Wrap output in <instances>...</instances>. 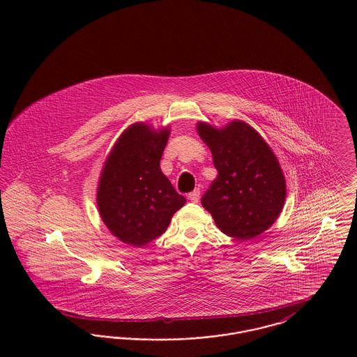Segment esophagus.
I'll use <instances>...</instances> for the list:
<instances>
[{
  "label": "esophagus",
  "instance_id": "34e87169",
  "mask_svg": "<svg viewBox=\"0 0 357 357\" xmlns=\"http://www.w3.org/2000/svg\"><path fill=\"white\" fill-rule=\"evenodd\" d=\"M199 198H201V191H199V190H194L192 192L188 194V199H190L191 202L198 204V202H199Z\"/></svg>",
  "mask_w": 357,
  "mask_h": 357
}]
</instances>
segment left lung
Returning a JSON list of instances; mask_svg holds the SVG:
<instances>
[{
    "label": "left lung",
    "instance_id": "left-lung-1",
    "mask_svg": "<svg viewBox=\"0 0 357 357\" xmlns=\"http://www.w3.org/2000/svg\"><path fill=\"white\" fill-rule=\"evenodd\" d=\"M197 129L218 172L202 206L225 235L253 239L276 221L286 199V181L275 153L242 121L222 129L199 122Z\"/></svg>",
    "mask_w": 357,
    "mask_h": 357
}]
</instances>
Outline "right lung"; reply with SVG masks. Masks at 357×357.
Listing matches in <instances>:
<instances>
[{"instance_id":"1","label":"right lung","mask_w":357,"mask_h":357,"mask_svg":"<svg viewBox=\"0 0 357 357\" xmlns=\"http://www.w3.org/2000/svg\"><path fill=\"white\" fill-rule=\"evenodd\" d=\"M169 132V128L156 132L146 123H133L104 163L99 213L111 234L126 245L140 248L160 236L187 202L159 166Z\"/></svg>"}]
</instances>
